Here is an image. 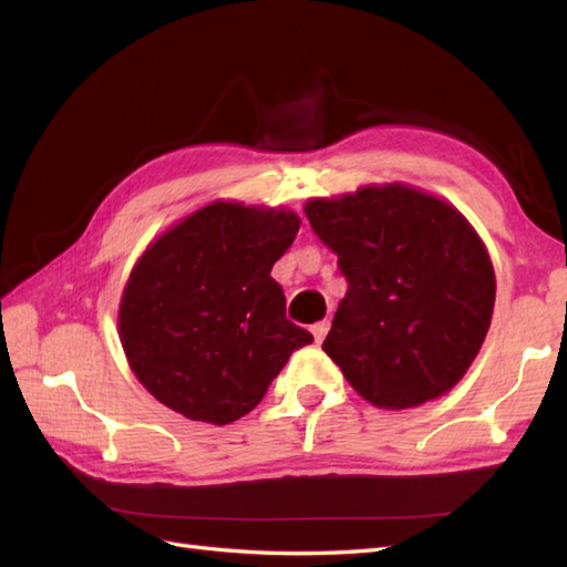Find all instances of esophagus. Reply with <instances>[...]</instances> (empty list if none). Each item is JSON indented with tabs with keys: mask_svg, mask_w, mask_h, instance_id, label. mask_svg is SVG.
I'll return each instance as SVG.
<instances>
[{
	"mask_svg": "<svg viewBox=\"0 0 567 567\" xmlns=\"http://www.w3.org/2000/svg\"><path fill=\"white\" fill-rule=\"evenodd\" d=\"M329 327H331V323H329L327 319H323V321H317L315 327H311V333H315V341H317V343H321L323 339H327Z\"/></svg>",
	"mask_w": 567,
	"mask_h": 567,
	"instance_id": "obj_1",
	"label": "esophagus"
}]
</instances>
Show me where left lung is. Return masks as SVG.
I'll use <instances>...</instances> for the list:
<instances>
[{"instance_id": "obj_1", "label": "left lung", "mask_w": 567, "mask_h": 567, "mask_svg": "<svg viewBox=\"0 0 567 567\" xmlns=\"http://www.w3.org/2000/svg\"><path fill=\"white\" fill-rule=\"evenodd\" d=\"M305 214L348 282L323 351L353 390L384 409L449 392L495 307V270L473 226L404 185L311 199Z\"/></svg>"}]
</instances>
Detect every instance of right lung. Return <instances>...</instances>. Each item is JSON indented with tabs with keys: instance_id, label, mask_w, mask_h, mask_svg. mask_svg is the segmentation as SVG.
Segmentation results:
<instances>
[{
	"instance_id": "obj_1",
	"label": "right lung",
	"mask_w": 567,
	"mask_h": 567,
	"mask_svg": "<svg viewBox=\"0 0 567 567\" xmlns=\"http://www.w3.org/2000/svg\"><path fill=\"white\" fill-rule=\"evenodd\" d=\"M297 231L292 212L214 202L148 246L126 282L118 333L155 400L192 421L231 424L315 341L287 319L270 277Z\"/></svg>"
}]
</instances>
